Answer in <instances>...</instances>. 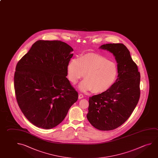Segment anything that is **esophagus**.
<instances>
[{"mask_svg":"<svg viewBox=\"0 0 158 158\" xmlns=\"http://www.w3.org/2000/svg\"><path fill=\"white\" fill-rule=\"evenodd\" d=\"M84 97V96L83 95V94H79V97H78V98H79V99H82V98H83Z\"/></svg>","mask_w":158,"mask_h":158,"instance_id":"1","label":"esophagus"}]
</instances>
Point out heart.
<instances>
[{
	"label": "heart",
	"mask_w": 158,
	"mask_h": 158,
	"mask_svg": "<svg viewBox=\"0 0 158 158\" xmlns=\"http://www.w3.org/2000/svg\"><path fill=\"white\" fill-rule=\"evenodd\" d=\"M69 80L75 84L82 78L85 80L79 84L80 91L102 93L108 90L116 79L118 68L116 63L95 53H87L79 58L72 59L67 65Z\"/></svg>",
	"instance_id": "b5f03b06"
}]
</instances>
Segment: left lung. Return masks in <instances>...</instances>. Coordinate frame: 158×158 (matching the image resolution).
<instances>
[{"instance_id": "8db88e82", "label": "left lung", "mask_w": 158, "mask_h": 158, "mask_svg": "<svg viewBox=\"0 0 158 158\" xmlns=\"http://www.w3.org/2000/svg\"><path fill=\"white\" fill-rule=\"evenodd\" d=\"M99 49L113 54L118 64V77L108 90L89 98L86 117L97 129L108 131L122 125L135 108L140 94V74L123 44H106Z\"/></svg>"}]
</instances>
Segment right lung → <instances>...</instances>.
<instances>
[{
	"instance_id": "1",
	"label": "right lung",
	"mask_w": 158,
	"mask_h": 158,
	"mask_svg": "<svg viewBox=\"0 0 158 158\" xmlns=\"http://www.w3.org/2000/svg\"><path fill=\"white\" fill-rule=\"evenodd\" d=\"M73 51L64 42L39 40L17 63L14 78L17 102L37 127H56L78 100V92L66 77Z\"/></svg>"
}]
</instances>
